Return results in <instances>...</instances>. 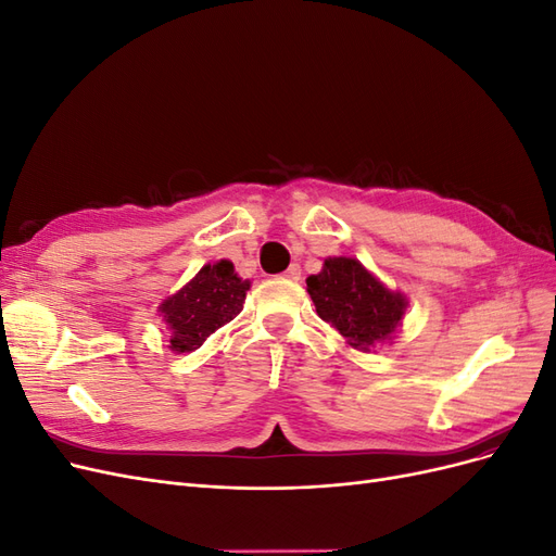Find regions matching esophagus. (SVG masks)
I'll return each mask as SVG.
<instances>
[{
  "mask_svg": "<svg viewBox=\"0 0 556 556\" xmlns=\"http://www.w3.org/2000/svg\"><path fill=\"white\" fill-rule=\"evenodd\" d=\"M282 276L288 278V280H299V278H301V266H299V264H292V266H288V271H285Z\"/></svg>",
  "mask_w": 556,
  "mask_h": 556,
  "instance_id": "obj_1",
  "label": "esophagus"
}]
</instances>
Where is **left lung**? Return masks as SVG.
I'll return each instance as SVG.
<instances>
[{
    "label": "left lung",
    "mask_w": 556,
    "mask_h": 556,
    "mask_svg": "<svg viewBox=\"0 0 556 556\" xmlns=\"http://www.w3.org/2000/svg\"><path fill=\"white\" fill-rule=\"evenodd\" d=\"M317 315L355 350L371 352L392 341L401 327L408 299L384 285L352 257H329L323 271L306 278Z\"/></svg>",
    "instance_id": "8db88e82"
}]
</instances>
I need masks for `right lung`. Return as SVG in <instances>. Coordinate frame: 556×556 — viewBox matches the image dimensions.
Instances as JSON below:
<instances>
[{
    "label": "right lung",
    "mask_w": 556,
    "mask_h": 556,
    "mask_svg": "<svg viewBox=\"0 0 556 556\" xmlns=\"http://www.w3.org/2000/svg\"><path fill=\"white\" fill-rule=\"evenodd\" d=\"M250 280L239 278L229 260L206 264L174 296L164 299L160 313L172 331L174 352H192L211 333L231 323L243 311Z\"/></svg>",
    "instance_id": "obj_1"
}]
</instances>
